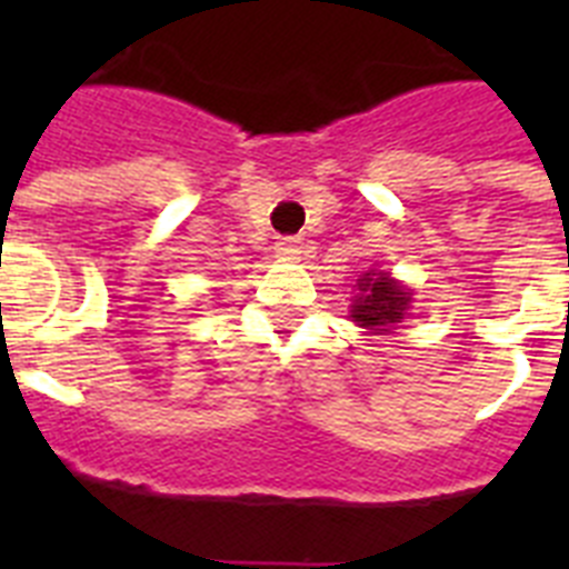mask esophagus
Returning a JSON list of instances; mask_svg holds the SVG:
<instances>
[{
  "instance_id": "1",
  "label": "esophagus",
  "mask_w": 569,
  "mask_h": 569,
  "mask_svg": "<svg viewBox=\"0 0 569 569\" xmlns=\"http://www.w3.org/2000/svg\"><path fill=\"white\" fill-rule=\"evenodd\" d=\"M276 256H281V259H299L301 253V241L293 239V236H284V239L276 241Z\"/></svg>"
}]
</instances>
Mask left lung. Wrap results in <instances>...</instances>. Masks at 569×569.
Segmentation results:
<instances>
[{
	"label": "left lung",
	"instance_id": "left-lung-1",
	"mask_svg": "<svg viewBox=\"0 0 569 569\" xmlns=\"http://www.w3.org/2000/svg\"><path fill=\"white\" fill-rule=\"evenodd\" d=\"M353 305H350V319L359 328L370 330V333H393L396 325L407 316L410 308V290L396 281L390 273L381 270H365L356 279Z\"/></svg>",
	"mask_w": 569,
	"mask_h": 569
}]
</instances>
